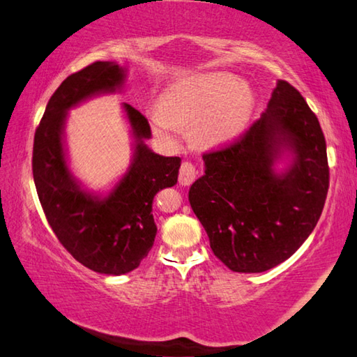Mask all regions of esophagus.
Here are the masks:
<instances>
[{"label": "esophagus", "mask_w": 357, "mask_h": 357, "mask_svg": "<svg viewBox=\"0 0 357 357\" xmlns=\"http://www.w3.org/2000/svg\"><path fill=\"white\" fill-rule=\"evenodd\" d=\"M196 175H197V171H196L195 165L185 161V162H182V166H180V171H178V183L182 186H188L195 182Z\"/></svg>", "instance_id": "esophagus-1"}]
</instances>
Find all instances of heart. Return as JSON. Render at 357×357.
<instances>
[{
  "mask_svg": "<svg viewBox=\"0 0 357 357\" xmlns=\"http://www.w3.org/2000/svg\"><path fill=\"white\" fill-rule=\"evenodd\" d=\"M254 106V93L245 83L222 73L204 75L175 87L162 108L152 111L155 130L177 139L180 125L195 123V136L205 146L232 139L245 128Z\"/></svg>",
  "mask_w": 357,
  "mask_h": 357,
  "instance_id": "b5f03b06",
  "label": "heart"
}]
</instances>
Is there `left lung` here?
Returning <instances> with one entry per match:
<instances>
[{"mask_svg": "<svg viewBox=\"0 0 357 357\" xmlns=\"http://www.w3.org/2000/svg\"><path fill=\"white\" fill-rule=\"evenodd\" d=\"M285 149L294 162L272 165ZM190 204L210 248L229 270L261 273L291 257L315 229L329 188L326 141L314 111L284 79L245 133L204 153Z\"/></svg>", "mask_w": 357, "mask_h": 357, "instance_id": "left-lung-1", "label": "left lung"}]
</instances>
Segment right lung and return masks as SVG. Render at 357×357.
I'll list each match as a JSON object with an SVG mask.
<instances>
[{
  "label": "right lung",
  "instance_id": "add662e5",
  "mask_svg": "<svg viewBox=\"0 0 357 357\" xmlns=\"http://www.w3.org/2000/svg\"><path fill=\"white\" fill-rule=\"evenodd\" d=\"M125 72L116 62L97 61L62 81L36 128L33 175L43 213L62 246L75 260L102 274H125L139 266L153 246L156 192L177 183L180 158L153 153L147 119L123 103L135 136V158L108 196L81 190L67 167L62 130L67 109L96 93L114 92Z\"/></svg>",
  "mask_w": 357,
  "mask_h": 357
}]
</instances>
